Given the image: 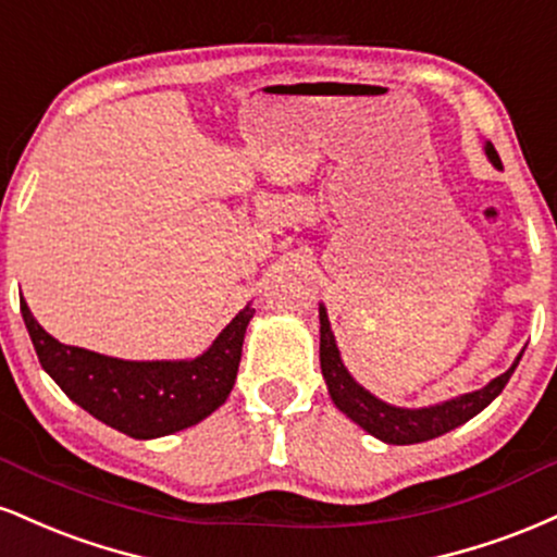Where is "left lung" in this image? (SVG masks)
Wrapping results in <instances>:
<instances>
[{"instance_id": "obj_1", "label": "left lung", "mask_w": 557, "mask_h": 557, "mask_svg": "<svg viewBox=\"0 0 557 557\" xmlns=\"http://www.w3.org/2000/svg\"><path fill=\"white\" fill-rule=\"evenodd\" d=\"M485 156L495 169H503L498 150L490 140H485ZM320 370H323L325 385H329V396L333 398L338 411H344L351 422H357L364 433H370L377 441L388 443V446H411V443L433 441L450 433V430L461 428L472 417L480 414L482 409L490 407L506 383L511 381L513 370L519 368V357L503 375L493 377L487 385L472 394H461L448 398V401L430 404V407H396V404L383 401L375 394H370L364 385H359L351 372L346 370L342 351H338L336 336L331 331V320L325 305H320Z\"/></svg>"}]
</instances>
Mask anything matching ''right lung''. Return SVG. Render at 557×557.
<instances>
[{
    "label": "right lung",
    "instance_id": "right-lung-1",
    "mask_svg": "<svg viewBox=\"0 0 557 557\" xmlns=\"http://www.w3.org/2000/svg\"><path fill=\"white\" fill-rule=\"evenodd\" d=\"M20 312L41 368L77 407L124 435L153 441L193 428L226 401L255 307L245 305L202 355L146 362L57 342L38 325L25 299Z\"/></svg>",
    "mask_w": 557,
    "mask_h": 557
}]
</instances>
